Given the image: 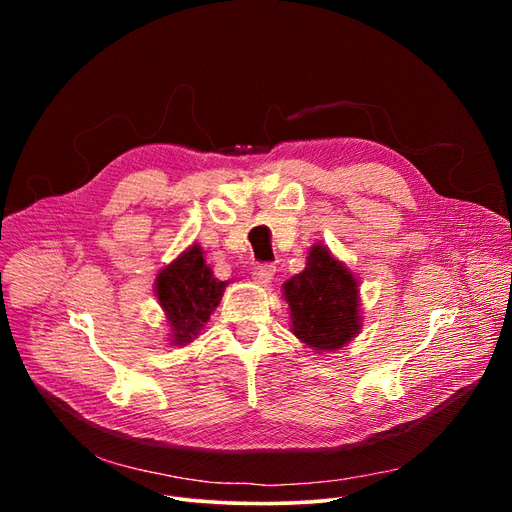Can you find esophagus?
Wrapping results in <instances>:
<instances>
[{"mask_svg":"<svg viewBox=\"0 0 512 512\" xmlns=\"http://www.w3.org/2000/svg\"><path fill=\"white\" fill-rule=\"evenodd\" d=\"M276 276V265L272 263H261L253 270V278L257 284H270Z\"/></svg>","mask_w":512,"mask_h":512,"instance_id":"1","label":"esophagus"}]
</instances>
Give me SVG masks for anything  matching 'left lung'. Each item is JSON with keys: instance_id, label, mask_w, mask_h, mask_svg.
I'll return each mask as SVG.
<instances>
[{"instance_id": "8db88e82", "label": "left lung", "mask_w": 512, "mask_h": 512, "mask_svg": "<svg viewBox=\"0 0 512 512\" xmlns=\"http://www.w3.org/2000/svg\"><path fill=\"white\" fill-rule=\"evenodd\" d=\"M290 330L315 353H334L361 332L359 280L328 247L313 245L305 270L282 286Z\"/></svg>"}]
</instances>
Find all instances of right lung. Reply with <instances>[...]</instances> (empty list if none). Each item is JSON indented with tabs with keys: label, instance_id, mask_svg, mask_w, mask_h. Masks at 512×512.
Here are the masks:
<instances>
[{
	"label": "right lung",
	"instance_id": "1",
	"mask_svg": "<svg viewBox=\"0 0 512 512\" xmlns=\"http://www.w3.org/2000/svg\"><path fill=\"white\" fill-rule=\"evenodd\" d=\"M226 286L228 282L213 276L199 245L182 251L157 274L155 297L166 313L174 346H186L201 334Z\"/></svg>",
	"mask_w": 512,
	"mask_h": 512
}]
</instances>
